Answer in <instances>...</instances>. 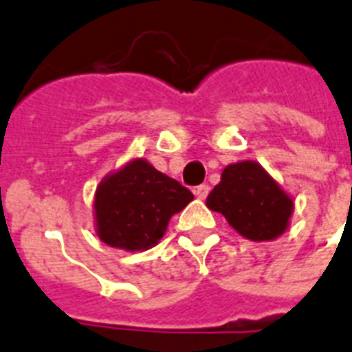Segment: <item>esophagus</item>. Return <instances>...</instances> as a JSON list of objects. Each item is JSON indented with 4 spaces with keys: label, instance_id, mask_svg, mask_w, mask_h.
I'll list each match as a JSON object with an SVG mask.
<instances>
[{
    "label": "esophagus",
    "instance_id": "esophagus-1",
    "mask_svg": "<svg viewBox=\"0 0 352 352\" xmlns=\"http://www.w3.org/2000/svg\"><path fill=\"white\" fill-rule=\"evenodd\" d=\"M195 195H196V198H200V200H206L207 195H209V185H206V184L198 185V187L195 189Z\"/></svg>",
    "mask_w": 352,
    "mask_h": 352
}]
</instances>
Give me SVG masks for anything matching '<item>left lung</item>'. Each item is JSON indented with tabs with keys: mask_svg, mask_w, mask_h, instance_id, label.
I'll use <instances>...</instances> for the list:
<instances>
[{
	"mask_svg": "<svg viewBox=\"0 0 352 352\" xmlns=\"http://www.w3.org/2000/svg\"><path fill=\"white\" fill-rule=\"evenodd\" d=\"M207 207L250 241H272L285 233L292 198L255 162L228 165L220 184L207 196Z\"/></svg>",
	"mask_w": 352,
	"mask_h": 352,
	"instance_id": "1",
	"label": "left lung"
}]
</instances>
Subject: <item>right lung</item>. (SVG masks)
<instances>
[{
    "mask_svg": "<svg viewBox=\"0 0 352 352\" xmlns=\"http://www.w3.org/2000/svg\"><path fill=\"white\" fill-rule=\"evenodd\" d=\"M195 196L145 160H133L100 182L95 192L97 233L108 246L146 250L165 235L168 220Z\"/></svg>",
    "mask_w": 352,
    "mask_h": 352,
    "instance_id": "add662e5",
    "label": "right lung"
}]
</instances>
